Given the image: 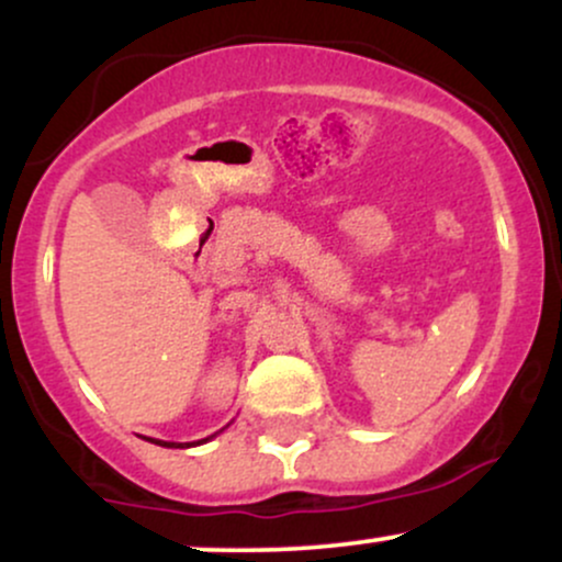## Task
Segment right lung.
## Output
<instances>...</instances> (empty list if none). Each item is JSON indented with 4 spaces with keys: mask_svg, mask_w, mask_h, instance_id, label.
Returning a JSON list of instances; mask_svg holds the SVG:
<instances>
[{
    "mask_svg": "<svg viewBox=\"0 0 562 562\" xmlns=\"http://www.w3.org/2000/svg\"><path fill=\"white\" fill-rule=\"evenodd\" d=\"M153 443H158V447H166V449H187V447H198V443H205L209 438H203V441H192V443H173V441H158V438H150Z\"/></svg>",
    "mask_w": 562,
    "mask_h": 562,
    "instance_id": "1",
    "label": "right lung"
}]
</instances>
